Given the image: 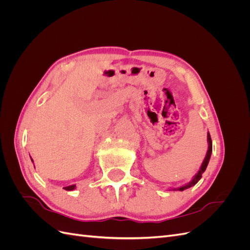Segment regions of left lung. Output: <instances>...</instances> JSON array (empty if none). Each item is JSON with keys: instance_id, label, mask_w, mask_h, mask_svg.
I'll return each instance as SVG.
<instances>
[{"instance_id": "obj_1", "label": "left lung", "mask_w": 250, "mask_h": 250, "mask_svg": "<svg viewBox=\"0 0 250 250\" xmlns=\"http://www.w3.org/2000/svg\"><path fill=\"white\" fill-rule=\"evenodd\" d=\"M208 152H207L206 157H204V160H203V162H202L201 167H200L199 171L197 172V174H196V175L193 177V179L190 181V183H188V184H186V185H184V186H181V187H179V188H173L174 191H184V190H186V188H191V187L195 186V185L197 184L198 181L200 180V178L202 177V173H203L204 171H206V169H207V167H208V162H209V158H210V155H211V150H213V145H211V139H210L209 132H208Z\"/></svg>"}]
</instances>
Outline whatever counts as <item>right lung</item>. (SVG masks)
<instances>
[{"label":"right lung","mask_w":250,"mask_h":250,"mask_svg":"<svg viewBox=\"0 0 250 250\" xmlns=\"http://www.w3.org/2000/svg\"><path fill=\"white\" fill-rule=\"evenodd\" d=\"M31 161L33 162L32 158H31ZM63 188H64V190H66V191H72V190H75V188H76V185H72V186H69V187H64Z\"/></svg>","instance_id":"1"}]
</instances>
